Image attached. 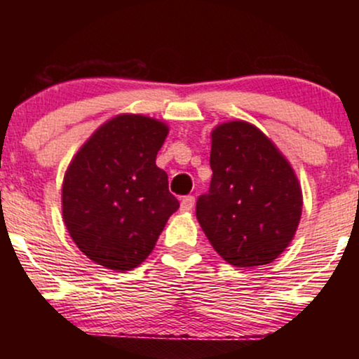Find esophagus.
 Returning <instances> with one entry per match:
<instances>
[{"label":"esophagus","instance_id":"esophagus-1","mask_svg":"<svg viewBox=\"0 0 359 359\" xmlns=\"http://www.w3.org/2000/svg\"><path fill=\"white\" fill-rule=\"evenodd\" d=\"M194 203H196V199H194V196H185V197H182V201H180V211H182V212L192 211Z\"/></svg>","mask_w":359,"mask_h":359}]
</instances>
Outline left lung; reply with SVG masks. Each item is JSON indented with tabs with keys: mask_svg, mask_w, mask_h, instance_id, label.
I'll return each instance as SVG.
<instances>
[{
	"mask_svg": "<svg viewBox=\"0 0 359 359\" xmlns=\"http://www.w3.org/2000/svg\"><path fill=\"white\" fill-rule=\"evenodd\" d=\"M212 179L196 216L212 248L229 265H269L294 240L302 189L273 142L246 121L211 133Z\"/></svg>",
	"mask_w": 359,
	"mask_h": 359,
	"instance_id": "obj_1",
	"label": "left lung"
}]
</instances>
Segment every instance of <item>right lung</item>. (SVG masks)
<instances>
[{
    "instance_id": "add662e5",
    "label": "right lung",
    "mask_w": 359,
    "mask_h": 359,
    "mask_svg": "<svg viewBox=\"0 0 359 359\" xmlns=\"http://www.w3.org/2000/svg\"><path fill=\"white\" fill-rule=\"evenodd\" d=\"M168 126L143 114H118L72 158L62 184V216L82 253L126 271L145 262L179 201L156 154Z\"/></svg>"
}]
</instances>
